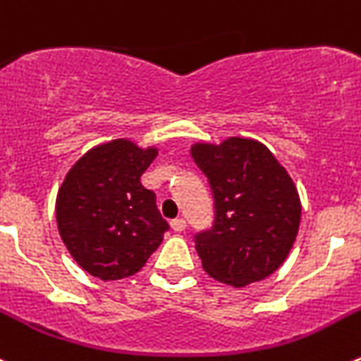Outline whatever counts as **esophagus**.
<instances>
[{"label":"esophagus","mask_w":361,"mask_h":361,"mask_svg":"<svg viewBox=\"0 0 361 361\" xmlns=\"http://www.w3.org/2000/svg\"><path fill=\"white\" fill-rule=\"evenodd\" d=\"M171 228L174 230V232H183L185 228H187V221L185 219H173L171 221Z\"/></svg>","instance_id":"obj_1"}]
</instances>
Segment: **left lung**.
<instances>
[{"label":"left lung","instance_id":"1","mask_svg":"<svg viewBox=\"0 0 361 361\" xmlns=\"http://www.w3.org/2000/svg\"><path fill=\"white\" fill-rule=\"evenodd\" d=\"M190 154L216 200L212 230L196 235L204 271L233 288L274 274L300 225V197L288 171L264 144L245 136L196 142Z\"/></svg>","mask_w":361,"mask_h":361}]
</instances>
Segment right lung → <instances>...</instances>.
I'll list each match as a JSON object with an SVG mask.
<instances>
[{
  "instance_id": "right-lung-1",
  "label": "right lung",
  "mask_w": 361,
  "mask_h": 361,
  "mask_svg": "<svg viewBox=\"0 0 361 361\" xmlns=\"http://www.w3.org/2000/svg\"><path fill=\"white\" fill-rule=\"evenodd\" d=\"M158 147L116 138L92 147L68 171L55 200L61 239L77 264L100 281L140 271L164 241L167 221L142 174Z\"/></svg>"
}]
</instances>
